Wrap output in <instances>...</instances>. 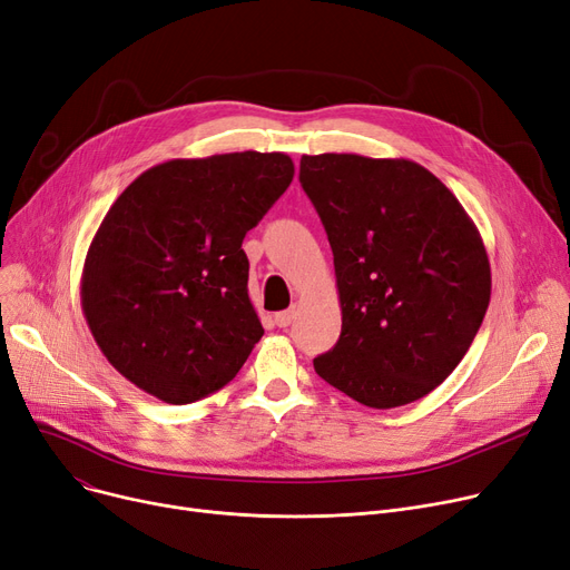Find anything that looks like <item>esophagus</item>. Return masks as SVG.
<instances>
[{"label": "esophagus", "mask_w": 570, "mask_h": 570, "mask_svg": "<svg viewBox=\"0 0 570 570\" xmlns=\"http://www.w3.org/2000/svg\"><path fill=\"white\" fill-rule=\"evenodd\" d=\"M274 320H276L278 327H289V324L296 320V306H289L287 311L276 313V315H274Z\"/></svg>", "instance_id": "1"}]
</instances>
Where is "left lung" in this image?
Returning a JSON list of instances; mask_svg holds the SVG:
<instances>
[{
	"mask_svg": "<svg viewBox=\"0 0 570 570\" xmlns=\"http://www.w3.org/2000/svg\"><path fill=\"white\" fill-rule=\"evenodd\" d=\"M299 180L327 232L341 302L322 381L368 409L436 390L469 352L492 296L482 236L450 189L411 159L304 155Z\"/></svg>",
	"mask_w": 570,
	"mask_h": 570,
	"instance_id": "obj_1",
	"label": "left lung"
}]
</instances>
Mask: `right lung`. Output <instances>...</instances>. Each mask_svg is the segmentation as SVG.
Masks as SVG:
<instances>
[{"label": "right lung", "instance_id": "add662e5", "mask_svg": "<svg viewBox=\"0 0 570 570\" xmlns=\"http://www.w3.org/2000/svg\"><path fill=\"white\" fill-rule=\"evenodd\" d=\"M294 178L285 153L169 159L108 208L80 306L111 366L174 405L225 387L264 330L240 243Z\"/></svg>", "mask_w": 570, "mask_h": 570}]
</instances>
